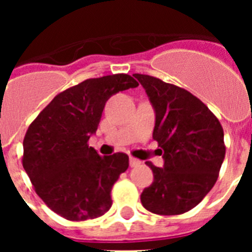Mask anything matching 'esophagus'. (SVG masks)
Instances as JSON below:
<instances>
[{
    "instance_id": "obj_1",
    "label": "esophagus",
    "mask_w": 252,
    "mask_h": 252,
    "mask_svg": "<svg viewBox=\"0 0 252 252\" xmlns=\"http://www.w3.org/2000/svg\"><path fill=\"white\" fill-rule=\"evenodd\" d=\"M140 164H141V161H140L139 159H136V158H130V166H131V168H133V166H139Z\"/></svg>"
}]
</instances>
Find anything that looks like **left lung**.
Returning <instances> with one entry per match:
<instances>
[{
    "instance_id": "8db88e82",
    "label": "left lung",
    "mask_w": 252,
    "mask_h": 252,
    "mask_svg": "<svg viewBox=\"0 0 252 252\" xmlns=\"http://www.w3.org/2000/svg\"><path fill=\"white\" fill-rule=\"evenodd\" d=\"M133 77L155 110L153 139L164 151V168L146 161L154 182L144 189L141 203L155 215H182L194 208L217 182L226 154L223 128L208 107L184 88L151 75Z\"/></svg>"
}]
</instances>
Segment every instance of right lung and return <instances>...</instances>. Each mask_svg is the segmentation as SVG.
I'll use <instances>...</instances> for the list:
<instances>
[{"instance_id": "add662e5", "label": "right lung", "mask_w": 252, "mask_h": 252, "mask_svg": "<svg viewBox=\"0 0 252 252\" xmlns=\"http://www.w3.org/2000/svg\"><path fill=\"white\" fill-rule=\"evenodd\" d=\"M137 86L128 74L86 79L55 95L31 122L24 137L22 166L53 212L69 221H86L111 208V190L127 170L128 157H101L88 140L111 95Z\"/></svg>"}]
</instances>
